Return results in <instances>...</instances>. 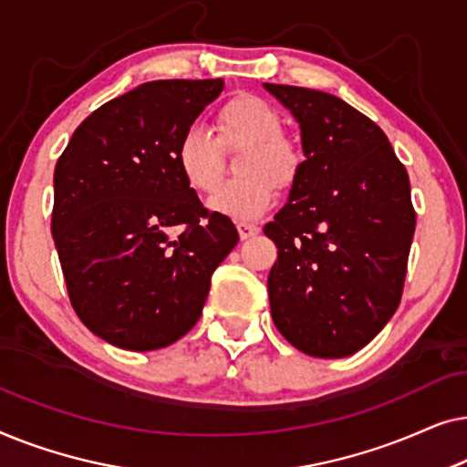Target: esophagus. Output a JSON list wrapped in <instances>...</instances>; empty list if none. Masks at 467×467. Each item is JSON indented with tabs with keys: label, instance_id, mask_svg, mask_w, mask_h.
<instances>
[{
	"label": "esophagus",
	"instance_id": "esophagus-1",
	"mask_svg": "<svg viewBox=\"0 0 467 467\" xmlns=\"http://www.w3.org/2000/svg\"><path fill=\"white\" fill-rule=\"evenodd\" d=\"M238 232L242 240L253 238V235L259 234V225H254V223H238Z\"/></svg>",
	"mask_w": 467,
	"mask_h": 467
}]
</instances>
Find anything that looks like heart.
Segmentation results:
<instances>
[{
	"label": "heart",
	"instance_id": "obj_1",
	"mask_svg": "<svg viewBox=\"0 0 467 467\" xmlns=\"http://www.w3.org/2000/svg\"><path fill=\"white\" fill-rule=\"evenodd\" d=\"M213 133L191 125L176 146V161L191 189L213 193L223 171V149L240 150V181L227 182L210 200L216 213L235 221L264 214L276 197V184L296 182L299 163L297 146L283 133V117L259 95H235L214 114Z\"/></svg>",
	"mask_w": 467,
	"mask_h": 467
}]
</instances>
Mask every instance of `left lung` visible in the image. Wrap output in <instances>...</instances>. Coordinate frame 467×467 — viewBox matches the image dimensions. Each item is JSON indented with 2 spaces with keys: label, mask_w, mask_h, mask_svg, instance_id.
<instances>
[{
  "label": "left lung",
  "mask_w": 467,
  "mask_h": 467,
  "mask_svg": "<svg viewBox=\"0 0 467 467\" xmlns=\"http://www.w3.org/2000/svg\"><path fill=\"white\" fill-rule=\"evenodd\" d=\"M265 88L297 119L306 161L264 232L278 246L272 318L306 355L366 347L398 310L417 225L410 181L385 131L336 95Z\"/></svg>",
  "instance_id": "1"
}]
</instances>
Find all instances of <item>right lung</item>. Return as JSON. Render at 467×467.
Masks as SVG:
<instances>
[{
	"label": "right lung",
	"instance_id": "1",
	"mask_svg": "<svg viewBox=\"0 0 467 467\" xmlns=\"http://www.w3.org/2000/svg\"><path fill=\"white\" fill-rule=\"evenodd\" d=\"M225 82L152 80L76 127L55 165L53 232L72 308L127 350L170 347L200 321L210 278L238 244L176 161L182 131Z\"/></svg>",
	"mask_w": 467,
	"mask_h": 467
}]
</instances>
